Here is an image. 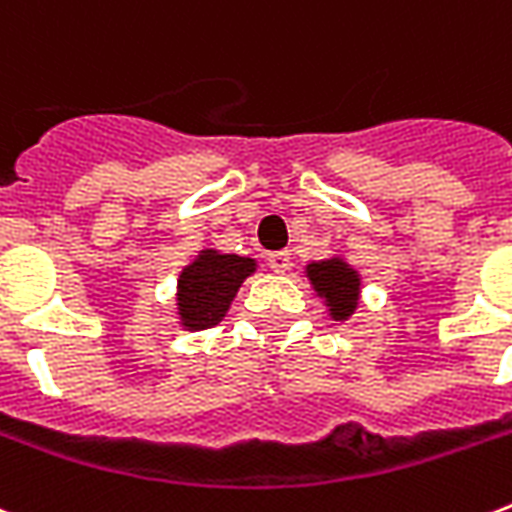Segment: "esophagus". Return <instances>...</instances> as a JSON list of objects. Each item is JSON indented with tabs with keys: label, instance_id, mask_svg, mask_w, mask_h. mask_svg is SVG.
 Returning <instances> with one entry per match:
<instances>
[{
	"label": "esophagus",
	"instance_id": "esophagus-1",
	"mask_svg": "<svg viewBox=\"0 0 512 512\" xmlns=\"http://www.w3.org/2000/svg\"><path fill=\"white\" fill-rule=\"evenodd\" d=\"M268 265H271V271L287 273L290 271V252H271L268 255Z\"/></svg>",
	"mask_w": 512,
	"mask_h": 512
}]
</instances>
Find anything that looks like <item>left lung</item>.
<instances>
[{
  "label": "left lung",
  "instance_id": "left-lung-1",
  "mask_svg": "<svg viewBox=\"0 0 512 512\" xmlns=\"http://www.w3.org/2000/svg\"><path fill=\"white\" fill-rule=\"evenodd\" d=\"M306 279L317 298L327 306V314L335 322H346L360 306L362 276L343 255H333L327 260H314L306 265Z\"/></svg>",
  "mask_w": 512,
  "mask_h": 512
}]
</instances>
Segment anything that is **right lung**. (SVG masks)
<instances>
[{
    "mask_svg": "<svg viewBox=\"0 0 512 512\" xmlns=\"http://www.w3.org/2000/svg\"><path fill=\"white\" fill-rule=\"evenodd\" d=\"M255 271V257L225 255L214 247L201 249L179 271L174 295L177 325L190 333L220 325L244 279Z\"/></svg>",
    "mask_w": 512,
    "mask_h": 512,
    "instance_id": "obj_1",
    "label": "right lung"
}]
</instances>
